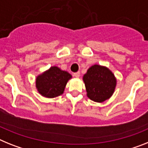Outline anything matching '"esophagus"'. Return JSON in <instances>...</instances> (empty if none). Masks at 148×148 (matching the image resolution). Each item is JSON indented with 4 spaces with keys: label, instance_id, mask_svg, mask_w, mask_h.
<instances>
[{
    "label": "esophagus",
    "instance_id": "obj_1",
    "mask_svg": "<svg viewBox=\"0 0 148 148\" xmlns=\"http://www.w3.org/2000/svg\"><path fill=\"white\" fill-rule=\"evenodd\" d=\"M73 75H74L75 78H79V76H80V73H79V72H77V73H74Z\"/></svg>",
    "mask_w": 148,
    "mask_h": 148
}]
</instances>
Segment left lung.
<instances>
[{
	"label": "left lung",
	"instance_id": "obj_1",
	"mask_svg": "<svg viewBox=\"0 0 148 148\" xmlns=\"http://www.w3.org/2000/svg\"><path fill=\"white\" fill-rule=\"evenodd\" d=\"M87 97L90 99L103 103L113 95L117 85L114 73L106 66L99 64L91 66L83 76Z\"/></svg>",
	"mask_w": 148,
	"mask_h": 148
}]
</instances>
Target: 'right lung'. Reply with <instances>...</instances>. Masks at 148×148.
I'll return each mask as SVG.
<instances>
[{"label": "right lung", "mask_w": 148, "mask_h": 148, "mask_svg": "<svg viewBox=\"0 0 148 148\" xmlns=\"http://www.w3.org/2000/svg\"><path fill=\"white\" fill-rule=\"evenodd\" d=\"M72 75L68 72L53 66L36 78V88L40 95L55 98L64 93L68 81Z\"/></svg>", "instance_id": "obj_1"}]
</instances>
